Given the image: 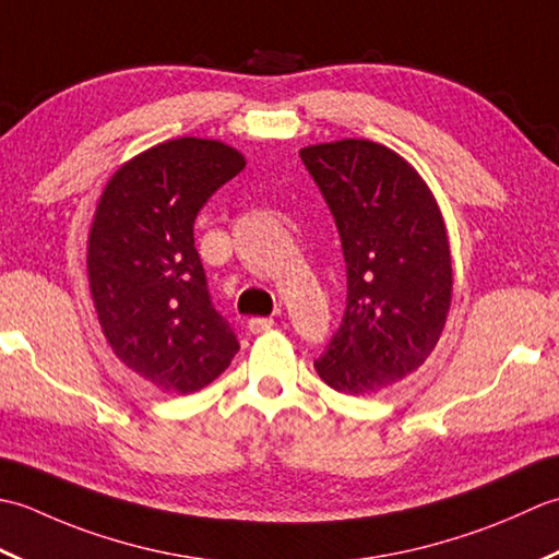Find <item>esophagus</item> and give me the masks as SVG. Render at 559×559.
<instances>
[{
  "mask_svg": "<svg viewBox=\"0 0 559 559\" xmlns=\"http://www.w3.org/2000/svg\"><path fill=\"white\" fill-rule=\"evenodd\" d=\"M272 325H275V321H272V318H250V321H248V330H250V333H253V335H260V333H267V330L272 328Z\"/></svg>",
  "mask_w": 559,
  "mask_h": 559,
  "instance_id": "1",
  "label": "esophagus"
}]
</instances>
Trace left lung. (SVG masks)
<instances>
[{"mask_svg":"<svg viewBox=\"0 0 559 559\" xmlns=\"http://www.w3.org/2000/svg\"><path fill=\"white\" fill-rule=\"evenodd\" d=\"M299 154L333 214L347 270L343 323L313 367L340 393H376L413 373L447 323L453 275L441 212L389 146L343 140Z\"/></svg>","mask_w":559,"mask_h":559,"instance_id":"obj_1","label":"left lung"}]
</instances>
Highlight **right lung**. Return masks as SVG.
I'll return each mask as SVG.
<instances>
[{
	"mask_svg": "<svg viewBox=\"0 0 559 559\" xmlns=\"http://www.w3.org/2000/svg\"><path fill=\"white\" fill-rule=\"evenodd\" d=\"M243 166L214 140L156 144L110 178L91 224L86 265L100 328L122 364L170 395L204 389L238 352L192 229Z\"/></svg>",
	"mask_w": 559,
	"mask_h": 559,
	"instance_id": "right-lung-1",
	"label": "right lung"
}]
</instances>
